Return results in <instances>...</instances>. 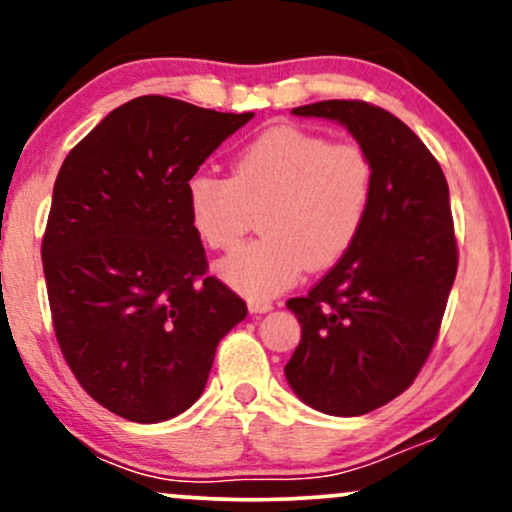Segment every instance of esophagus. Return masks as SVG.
Instances as JSON below:
<instances>
[{"label":"esophagus","mask_w":512,"mask_h":512,"mask_svg":"<svg viewBox=\"0 0 512 512\" xmlns=\"http://www.w3.org/2000/svg\"><path fill=\"white\" fill-rule=\"evenodd\" d=\"M250 313L260 315V313H269V310L274 308L272 301H260V298H250Z\"/></svg>","instance_id":"34e87169"}]
</instances>
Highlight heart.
I'll list each match as a JSON object with an SVG mask.
<instances>
[{
	"mask_svg": "<svg viewBox=\"0 0 512 512\" xmlns=\"http://www.w3.org/2000/svg\"><path fill=\"white\" fill-rule=\"evenodd\" d=\"M231 168V175H190L185 204L202 243L223 252L238 248L252 211L264 209V236L219 267L248 298L267 301L296 284L308 264L325 269L342 260L373 207V158L356 142L276 125L240 146Z\"/></svg>",
	"mask_w": 512,
	"mask_h": 512,
	"instance_id": "obj_1",
	"label": "heart"
}]
</instances>
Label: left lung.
Masks as SVG:
<instances>
[{"label":"left lung","mask_w":512,"mask_h":512,"mask_svg":"<svg viewBox=\"0 0 512 512\" xmlns=\"http://www.w3.org/2000/svg\"><path fill=\"white\" fill-rule=\"evenodd\" d=\"M293 113L342 122L373 158V207L354 248L286 303L301 322L284 368L293 392L325 414L361 416L402 395L438 339L460 257L448 180L378 105L320 101Z\"/></svg>","instance_id":"left-lung-1"}]
</instances>
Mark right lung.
I'll list each match as a JSON object with an SVG mask.
<instances>
[{
  "label": "right lung",
  "instance_id": "1",
  "mask_svg": "<svg viewBox=\"0 0 512 512\" xmlns=\"http://www.w3.org/2000/svg\"><path fill=\"white\" fill-rule=\"evenodd\" d=\"M252 113L168 96L115 108L64 158L43 233L57 344L101 407L137 424L190 409L248 305L209 276L185 182Z\"/></svg>",
  "mask_w": 512,
  "mask_h": 512
}]
</instances>
